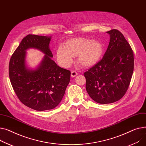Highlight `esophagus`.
Masks as SVG:
<instances>
[{
  "label": "esophagus",
  "instance_id": "1",
  "mask_svg": "<svg viewBox=\"0 0 146 146\" xmlns=\"http://www.w3.org/2000/svg\"><path fill=\"white\" fill-rule=\"evenodd\" d=\"M77 75V73L76 71H72L71 72V76L72 77H74Z\"/></svg>",
  "mask_w": 146,
  "mask_h": 146
}]
</instances>
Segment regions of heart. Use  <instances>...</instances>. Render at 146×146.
Wrapping results in <instances>:
<instances>
[{
	"mask_svg": "<svg viewBox=\"0 0 146 146\" xmlns=\"http://www.w3.org/2000/svg\"><path fill=\"white\" fill-rule=\"evenodd\" d=\"M103 51V45L100 41L86 37H75L67 40L64 47H58L56 57L61 66L67 67L73 63V57L77 56V62L81 66L90 67L99 62Z\"/></svg>",
	"mask_w": 146,
	"mask_h": 146,
	"instance_id": "heart-1",
	"label": "heart"
}]
</instances>
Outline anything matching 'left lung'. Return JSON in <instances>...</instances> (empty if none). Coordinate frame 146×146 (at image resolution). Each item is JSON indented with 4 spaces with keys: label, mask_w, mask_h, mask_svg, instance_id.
<instances>
[{
    "label": "left lung",
    "mask_w": 146,
    "mask_h": 146,
    "mask_svg": "<svg viewBox=\"0 0 146 146\" xmlns=\"http://www.w3.org/2000/svg\"><path fill=\"white\" fill-rule=\"evenodd\" d=\"M107 33L110 42L103 57L84 73L87 93L100 104L121 99L129 88L134 70V54L123 35L116 29Z\"/></svg>",
    "instance_id": "left-lung-1"
}]
</instances>
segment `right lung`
Segmentation results:
<instances>
[{"label":"right lung","mask_w":146,"mask_h":146,"mask_svg":"<svg viewBox=\"0 0 146 146\" xmlns=\"http://www.w3.org/2000/svg\"><path fill=\"white\" fill-rule=\"evenodd\" d=\"M51 38V36L27 35L13 53L9 65L10 80L17 98L23 104L37 111L51 110L58 106L70 79V72L52 60ZM29 48H35L45 54L35 70L26 64Z\"/></svg>","instance_id":"obj_1"}]
</instances>
